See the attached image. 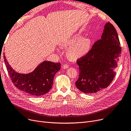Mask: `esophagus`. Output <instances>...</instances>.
Segmentation results:
<instances>
[{"label":"esophagus","instance_id":"obj_1","mask_svg":"<svg viewBox=\"0 0 131 131\" xmlns=\"http://www.w3.org/2000/svg\"><path fill=\"white\" fill-rule=\"evenodd\" d=\"M68 65L67 64H64L63 65V68H64V69H67V68H68Z\"/></svg>","mask_w":131,"mask_h":131}]
</instances>
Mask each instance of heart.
<instances>
[{"label": "heart", "mask_w": 131, "mask_h": 131, "mask_svg": "<svg viewBox=\"0 0 131 131\" xmlns=\"http://www.w3.org/2000/svg\"><path fill=\"white\" fill-rule=\"evenodd\" d=\"M80 34H76L65 40L60 44L62 48H68L67 56L72 60H77L85 56L90 51L91 41L90 39L82 38Z\"/></svg>", "instance_id": "b5f03b06"}]
</instances>
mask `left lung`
Returning <instances> with one entry per match:
<instances>
[{"label": "left lung", "instance_id": "8db88e82", "mask_svg": "<svg viewBox=\"0 0 131 131\" xmlns=\"http://www.w3.org/2000/svg\"><path fill=\"white\" fill-rule=\"evenodd\" d=\"M117 33L111 23L104 27L101 38L94 43L85 56L78 59L79 77L75 85L85 93H96L113 81L121 56Z\"/></svg>", "mask_w": 131, "mask_h": 131}]
</instances>
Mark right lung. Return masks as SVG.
Segmentation results:
<instances>
[{
  "mask_svg": "<svg viewBox=\"0 0 131 131\" xmlns=\"http://www.w3.org/2000/svg\"><path fill=\"white\" fill-rule=\"evenodd\" d=\"M5 64L11 80L15 86L26 94L40 96L51 89L54 75L61 68L59 63L44 61L28 74H20L13 70L4 56Z\"/></svg>",
  "mask_w": 131,
  "mask_h": 131,
  "instance_id": "add662e5",
  "label": "right lung"
}]
</instances>
